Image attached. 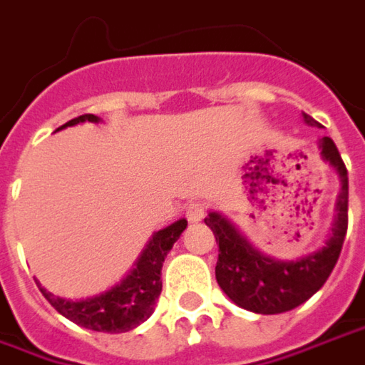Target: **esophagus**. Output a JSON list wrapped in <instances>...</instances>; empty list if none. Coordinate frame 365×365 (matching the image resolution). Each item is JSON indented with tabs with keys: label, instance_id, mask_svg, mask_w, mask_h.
<instances>
[{
	"label": "esophagus",
	"instance_id": "34e87169",
	"mask_svg": "<svg viewBox=\"0 0 365 365\" xmlns=\"http://www.w3.org/2000/svg\"><path fill=\"white\" fill-rule=\"evenodd\" d=\"M205 215H207V207L202 202H190L187 207L188 222H200Z\"/></svg>",
	"mask_w": 365,
	"mask_h": 365
}]
</instances>
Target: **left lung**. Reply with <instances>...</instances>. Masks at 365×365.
Segmentation results:
<instances>
[{
    "label": "left lung",
    "mask_w": 365,
    "mask_h": 365,
    "mask_svg": "<svg viewBox=\"0 0 365 365\" xmlns=\"http://www.w3.org/2000/svg\"><path fill=\"white\" fill-rule=\"evenodd\" d=\"M302 115L308 125H318L310 115ZM318 145L322 158L336 168L341 182L331 235L320 250L296 260H274L258 252L222 215L208 212L205 218L218 245L216 282L236 306L245 310L256 314L292 310L320 290L340 258L348 232V170L330 137H324Z\"/></svg>",
    "instance_id": "1"
}]
</instances>
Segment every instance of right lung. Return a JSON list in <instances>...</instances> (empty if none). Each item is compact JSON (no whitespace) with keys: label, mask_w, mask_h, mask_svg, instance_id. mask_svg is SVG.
Here are the masks:
<instances>
[{"label":"right lung","mask_w":365,"mask_h":365,"mask_svg":"<svg viewBox=\"0 0 365 365\" xmlns=\"http://www.w3.org/2000/svg\"><path fill=\"white\" fill-rule=\"evenodd\" d=\"M85 120L99 123V117L81 115L77 119L65 123L59 129L73 127ZM185 228H187V220L180 218L167 228L155 232L137 260V266L127 274V278H123L120 284L113 286L110 290L99 296H93L87 300H65L47 292L41 286L39 290L57 312L87 330L109 331V334L133 330L147 320L155 310V304L163 290V280H160L163 262L167 258L168 250L178 240V236L185 232Z\"/></svg>","instance_id":"add662e5"}]
</instances>
